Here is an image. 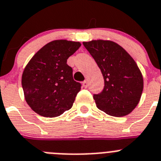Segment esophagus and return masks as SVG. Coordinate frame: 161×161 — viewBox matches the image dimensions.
<instances>
[{
    "mask_svg": "<svg viewBox=\"0 0 161 161\" xmlns=\"http://www.w3.org/2000/svg\"><path fill=\"white\" fill-rule=\"evenodd\" d=\"M82 85H83V86H84L85 88H86L87 87V86H88V83H87V81L85 80L82 82Z\"/></svg>",
    "mask_w": 161,
    "mask_h": 161,
    "instance_id": "esophagus-1",
    "label": "esophagus"
}]
</instances>
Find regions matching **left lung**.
<instances>
[{"label": "left lung", "instance_id": "8db88e82", "mask_svg": "<svg viewBox=\"0 0 161 161\" xmlns=\"http://www.w3.org/2000/svg\"><path fill=\"white\" fill-rule=\"evenodd\" d=\"M82 44L104 77V89L93 96L98 108L114 117L130 114L139 104L143 89L142 73L135 60L111 40H92Z\"/></svg>", "mask_w": 161, "mask_h": 161}]
</instances>
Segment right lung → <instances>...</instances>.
I'll return each mask as SVG.
<instances>
[{
  "instance_id": "right-lung-1",
  "label": "right lung",
  "mask_w": 161,
  "mask_h": 161,
  "mask_svg": "<svg viewBox=\"0 0 161 161\" xmlns=\"http://www.w3.org/2000/svg\"><path fill=\"white\" fill-rule=\"evenodd\" d=\"M81 46L79 42L57 40L41 47L25 67L22 86L26 103L45 117L70 109L81 84L73 79L67 59Z\"/></svg>"
}]
</instances>
